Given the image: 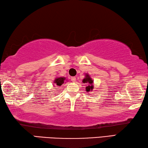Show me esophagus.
<instances>
[{
	"label": "esophagus",
	"mask_w": 148,
	"mask_h": 148,
	"mask_svg": "<svg viewBox=\"0 0 148 148\" xmlns=\"http://www.w3.org/2000/svg\"><path fill=\"white\" fill-rule=\"evenodd\" d=\"M71 80L73 82H76V77H71Z\"/></svg>",
	"instance_id": "34e87169"
}]
</instances>
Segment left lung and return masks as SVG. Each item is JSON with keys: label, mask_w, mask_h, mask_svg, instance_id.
I'll return each mask as SVG.
<instances>
[{"label": "left lung", "mask_w": 148, "mask_h": 148, "mask_svg": "<svg viewBox=\"0 0 148 148\" xmlns=\"http://www.w3.org/2000/svg\"><path fill=\"white\" fill-rule=\"evenodd\" d=\"M83 83H88V84H89L87 87H86V90H87V92H90V91H92L93 90V80L91 79V77L88 74H86L85 77L83 79Z\"/></svg>", "instance_id": "obj_1"}]
</instances>
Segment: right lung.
Returning <instances> with one entry per match:
<instances>
[{"instance_id": "obj_1", "label": "right lung", "mask_w": 148, "mask_h": 148, "mask_svg": "<svg viewBox=\"0 0 148 148\" xmlns=\"http://www.w3.org/2000/svg\"><path fill=\"white\" fill-rule=\"evenodd\" d=\"M66 79L65 77H56V79L54 80L53 83H55V84L58 86H61L62 84L64 83V82Z\"/></svg>"}]
</instances>
